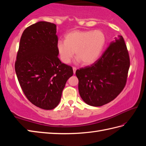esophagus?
<instances>
[{
  "mask_svg": "<svg viewBox=\"0 0 146 146\" xmlns=\"http://www.w3.org/2000/svg\"><path fill=\"white\" fill-rule=\"evenodd\" d=\"M76 70H77V68H76V67H73V73H74V74H75Z\"/></svg>",
  "mask_w": 146,
  "mask_h": 146,
  "instance_id": "esophagus-1",
  "label": "esophagus"
}]
</instances>
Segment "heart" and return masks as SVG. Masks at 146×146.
I'll return each instance as SVG.
<instances>
[{"label": "heart", "instance_id": "1", "mask_svg": "<svg viewBox=\"0 0 146 146\" xmlns=\"http://www.w3.org/2000/svg\"><path fill=\"white\" fill-rule=\"evenodd\" d=\"M105 42V37L101 31H80L70 32L65 40H59L56 48L62 62L69 63L76 53L78 61L90 64L100 56Z\"/></svg>", "mask_w": 146, "mask_h": 146}]
</instances>
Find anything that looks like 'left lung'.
Masks as SVG:
<instances>
[{"mask_svg": "<svg viewBox=\"0 0 146 146\" xmlns=\"http://www.w3.org/2000/svg\"><path fill=\"white\" fill-rule=\"evenodd\" d=\"M129 67L127 46L119 36L94 64L76 71L82 100L94 107L114 100L125 87Z\"/></svg>", "mask_w": 146, "mask_h": 146, "instance_id": "left-lung-1", "label": "left lung"}]
</instances>
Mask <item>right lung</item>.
<instances>
[{"label": "right lung", "mask_w": 146, "mask_h": 146, "mask_svg": "<svg viewBox=\"0 0 146 146\" xmlns=\"http://www.w3.org/2000/svg\"><path fill=\"white\" fill-rule=\"evenodd\" d=\"M56 26L40 21L24 31L15 63L19 83L29 101L44 110L59 104L71 66L58 58Z\"/></svg>", "instance_id": "1"}]
</instances>
